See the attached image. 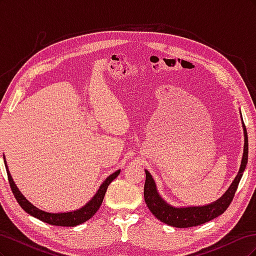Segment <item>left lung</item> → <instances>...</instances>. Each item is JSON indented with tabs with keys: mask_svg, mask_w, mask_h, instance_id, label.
<instances>
[{
	"mask_svg": "<svg viewBox=\"0 0 256 256\" xmlns=\"http://www.w3.org/2000/svg\"><path fill=\"white\" fill-rule=\"evenodd\" d=\"M242 114V113H240ZM244 134V154L242 164H240L239 172L235 177L234 182H232L226 192L219 198L214 200V203L205 206H192V207H174L168 204L166 200L160 196L157 191L156 184L154 182L150 173L145 170L146 180L144 184V198L147 207L150 208L152 214L156 216L158 220L164 222L168 226L174 228H192L200 226V224L206 223L216 216L222 214L226 210L232 200L234 198L236 190L240 180H242L246 166L248 164V134L242 120Z\"/></svg>",
	"mask_w": 256,
	"mask_h": 256,
	"instance_id": "left-lung-1",
	"label": "left lung"
}]
</instances>
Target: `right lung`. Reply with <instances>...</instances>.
<instances>
[{"instance_id": "obj_1", "label": "right lung", "mask_w": 256, "mask_h": 256, "mask_svg": "<svg viewBox=\"0 0 256 256\" xmlns=\"http://www.w3.org/2000/svg\"><path fill=\"white\" fill-rule=\"evenodd\" d=\"M4 164H5V168H6L7 176H8V182L10 184L12 191L23 210L26 212L28 214L33 216L34 218H37L42 222L51 224V226H79V224H81L85 221L90 220L92 216L96 214L100 205H102L104 194H106V191L108 189V186H109L120 173V170H118V171H115L109 177H106V180L99 187L98 191L96 192V194L92 196L90 202H88L83 207L76 209V210H74V212H69L51 214V212L42 210V209L37 208L32 203L28 202V200L24 198V196H23L22 193L19 191L16 184L14 182L12 177L8 171V166H7V164H6L5 156H4Z\"/></svg>"}]
</instances>
